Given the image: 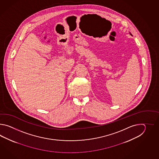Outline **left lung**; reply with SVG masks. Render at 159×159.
Returning <instances> with one entry per match:
<instances>
[{"instance_id": "1", "label": "left lung", "mask_w": 159, "mask_h": 159, "mask_svg": "<svg viewBox=\"0 0 159 159\" xmlns=\"http://www.w3.org/2000/svg\"><path fill=\"white\" fill-rule=\"evenodd\" d=\"M131 34V35H132V34Z\"/></svg>"}]
</instances>
